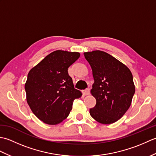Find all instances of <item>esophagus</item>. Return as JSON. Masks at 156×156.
Returning a JSON list of instances; mask_svg holds the SVG:
<instances>
[{
    "label": "esophagus",
    "instance_id": "obj_1",
    "mask_svg": "<svg viewBox=\"0 0 156 156\" xmlns=\"http://www.w3.org/2000/svg\"><path fill=\"white\" fill-rule=\"evenodd\" d=\"M82 94H83V95H84V96L89 95V94H90V89L87 88V89H85V90H82Z\"/></svg>",
    "mask_w": 156,
    "mask_h": 156
}]
</instances>
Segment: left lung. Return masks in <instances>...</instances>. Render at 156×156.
Wrapping results in <instances>:
<instances>
[{
	"mask_svg": "<svg viewBox=\"0 0 156 156\" xmlns=\"http://www.w3.org/2000/svg\"><path fill=\"white\" fill-rule=\"evenodd\" d=\"M94 80L90 92L96 98L90 115L102 124L117 121L130 107L135 94L133 75L127 66L105 51L84 53Z\"/></svg>",
	"mask_w": 156,
	"mask_h": 156,
	"instance_id": "8db88e82",
	"label": "left lung"
}]
</instances>
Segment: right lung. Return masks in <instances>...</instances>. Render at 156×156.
Wrapping results in <instances>:
<instances>
[{
  "mask_svg": "<svg viewBox=\"0 0 156 156\" xmlns=\"http://www.w3.org/2000/svg\"><path fill=\"white\" fill-rule=\"evenodd\" d=\"M80 53L56 50L29 71L25 84L27 102L34 114L48 125H57L68 117L74 99L81 97L74 88L68 69Z\"/></svg>",
  "mask_w": 156,
  "mask_h": 156,
  "instance_id": "add662e5",
  "label": "right lung"
}]
</instances>
